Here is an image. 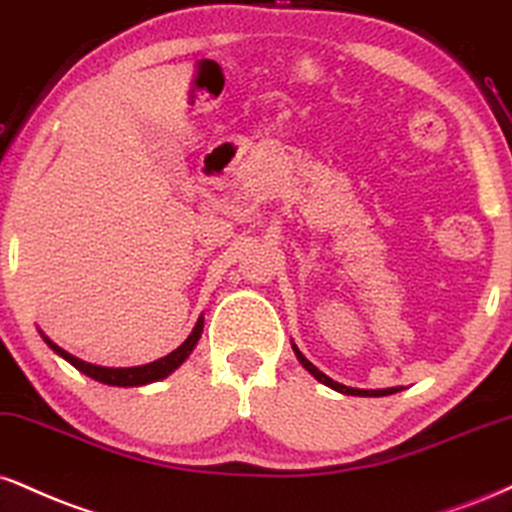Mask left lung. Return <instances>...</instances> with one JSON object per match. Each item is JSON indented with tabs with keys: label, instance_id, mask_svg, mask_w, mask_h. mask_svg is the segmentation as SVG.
<instances>
[{
	"label": "left lung",
	"instance_id": "8db88e82",
	"mask_svg": "<svg viewBox=\"0 0 512 512\" xmlns=\"http://www.w3.org/2000/svg\"><path fill=\"white\" fill-rule=\"evenodd\" d=\"M293 350H295V355H298V360H300V365H303L307 372L312 374V377H315L317 381H322V384H326V386H331V389L334 391H338V393H346V396H391V393H396V391H400V389H384V391H365V389H350V386H343V384H338V381H334V379H329L326 377L324 372H319V369L312 365L310 360H307V357L300 353L298 348L293 346Z\"/></svg>",
	"mask_w": 512,
	"mask_h": 512
}]
</instances>
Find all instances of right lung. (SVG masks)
Returning a JSON list of instances; mask_svg holds the SVG:
<instances>
[{
  "label": "right lung",
  "mask_w": 512,
  "mask_h": 512,
  "mask_svg": "<svg viewBox=\"0 0 512 512\" xmlns=\"http://www.w3.org/2000/svg\"><path fill=\"white\" fill-rule=\"evenodd\" d=\"M202 324H205V319L200 317L197 319L193 334H190L186 341H183L181 346L174 350V353H169L166 357H162V360H155V362H150V365H143V367H116L114 369V367L90 365V362H83V360H78V357H73L71 353H66L64 348H59L57 343L49 341L47 336H42V338H45V343L54 350V353L64 357L66 362H71L78 372L88 374L90 379L102 381V384H109V386H143V384H150V381L169 377V374L174 372V369L181 365V362L186 360L190 353H193L197 338H200V334H202Z\"/></svg>",
  "instance_id": "obj_1"
}]
</instances>
